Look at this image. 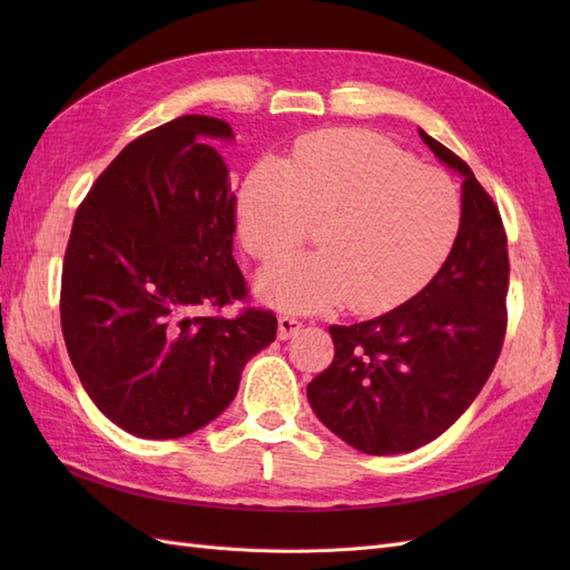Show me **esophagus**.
I'll return each mask as SVG.
<instances>
[{
    "label": "esophagus",
    "instance_id": "esophagus-1",
    "mask_svg": "<svg viewBox=\"0 0 570 570\" xmlns=\"http://www.w3.org/2000/svg\"><path fill=\"white\" fill-rule=\"evenodd\" d=\"M302 321H297L295 316H281L278 318V337L281 340H289L295 333H299Z\"/></svg>",
    "mask_w": 570,
    "mask_h": 570
}]
</instances>
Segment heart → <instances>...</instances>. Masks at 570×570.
I'll return each instance as SVG.
<instances>
[{
  "label": "heart",
  "instance_id": "1",
  "mask_svg": "<svg viewBox=\"0 0 570 570\" xmlns=\"http://www.w3.org/2000/svg\"><path fill=\"white\" fill-rule=\"evenodd\" d=\"M459 220L461 199L442 170L354 128L304 137L285 164H254L237 199L239 237L258 262L299 247L318 223V252L285 256L258 278L262 297L287 312L402 304L438 271Z\"/></svg>",
  "mask_w": 570,
  "mask_h": 570
}]
</instances>
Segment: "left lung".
Here are the masks:
<instances>
[{"label": "left lung", "instance_id": "left-lung-1", "mask_svg": "<svg viewBox=\"0 0 570 570\" xmlns=\"http://www.w3.org/2000/svg\"><path fill=\"white\" fill-rule=\"evenodd\" d=\"M419 132L463 176L454 247L416 297L371 321L331 325L333 364L306 387L318 421L371 456L440 438L488 383L507 335L502 216L469 164Z\"/></svg>", "mask_w": 570, "mask_h": 570}]
</instances>
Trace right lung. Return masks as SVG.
<instances>
[{"label":"right lung","mask_w":570,"mask_h":570,"mask_svg":"<svg viewBox=\"0 0 570 570\" xmlns=\"http://www.w3.org/2000/svg\"><path fill=\"white\" fill-rule=\"evenodd\" d=\"M204 137L220 118L189 114L132 140L78 206L61 273V331L85 392L145 440H176L220 416L278 318L247 306L233 258L228 168Z\"/></svg>","instance_id":"add662e5"}]
</instances>
